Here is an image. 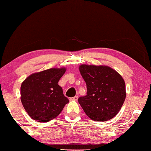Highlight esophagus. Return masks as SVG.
<instances>
[{"label": "esophagus", "mask_w": 151, "mask_h": 151, "mask_svg": "<svg viewBox=\"0 0 151 151\" xmlns=\"http://www.w3.org/2000/svg\"><path fill=\"white\" fill-rule=\"evenodd\" d=\"M70 101H77V100H78V96H74V97L70 98Z\"/></svg>", "instance_id": "esophagus-1"}]
</instances>
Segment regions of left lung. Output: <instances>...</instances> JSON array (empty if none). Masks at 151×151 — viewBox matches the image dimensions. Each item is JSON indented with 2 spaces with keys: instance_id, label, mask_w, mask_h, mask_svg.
Wrapping results in <instances>:
<instances>
[{
  "instance_id": "left-lung-1",
  "label": "left lung",
  "mask_w": 151,
  "mask_h": 151,
  "mask_svg": "<svg viewBox=\"0 0 151 151\" xmlns=\"http://www.w3.org/2000/svg\"><path fill=\"white\" fill-rule=\"evenodd\" d=\"M79 70L87 86V94L78 99L85 113L97 122L111 120L126 98L124 79L108 66L84 64L80 65Z\"/></svg>"
}]
</instances>
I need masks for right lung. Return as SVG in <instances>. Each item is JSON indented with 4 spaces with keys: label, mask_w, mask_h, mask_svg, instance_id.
I'll list each match as a JSON object with an SVG mask.
<instances>
[{
    "label": "right lung",
    "mask_w": 151,
    "mask_h": 151,
    "mask_svg": "<svg viewBox=\"0 0 151 151\" xmlns=\"http://www.w3.org/2000/svg\"><path fill=\"white\" fill-rule=\"evenodd\" d=\"M65 68H51L28 76L20 88L21 102L34 120L45 122L56 118L69 102L58 85Z\"/></svg>",
    "instance_id": "add662e5"
}]
</instances>
